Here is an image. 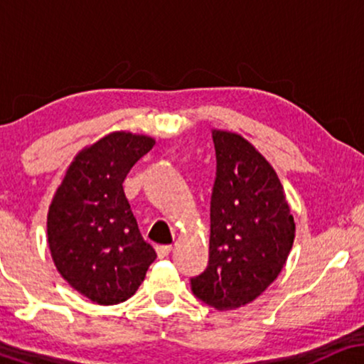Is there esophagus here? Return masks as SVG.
Masks as SVG:
<instances>
[{
  "label": "esophagus",
  "mask_w": 364,
  "mask_h": 364,
  "mask_svg": "<svg viewBox=\"0 0 364 364\" xmlns=\"http://www.w3.org/2000/svg\"><path fill=\"white\" fill-rule=\"evenodd\" d=\"M156 250H157V255L161 257V258H164V257H167L168 253H171L172 245H157Z\"/></svg>",
  "instance_id": "obj_1"
}]
</instances>
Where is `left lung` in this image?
I'll list each match as a JSON object with an SVG mask.
<instances>
[{"instance_id": "8db88e82", "label": "left lung", "mask_w": 364, "mask_h": 364, "mask_svg": "<svg viewBox=\"0 0 364 364\" xmlns=\"http://www.w3.org/2000/svg\"><path fill=\"white\" fill-rule=\"evenodd\" d=\"M217 171L210 197L208 265L192 293L217 310L255 300L285 265L295 222L273 167L232 132L213 131Z\"/></svg>"}]
</instances>
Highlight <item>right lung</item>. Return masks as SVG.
Returning <instances> with one entry per match:
<instances>
[{
    "mask_svg": "<svg viewBox=\"0 0 364 364\" xmlns=\"http://www.w3.org/2000/svg\"><path fill=\"white\" fill-rule=\"evenodd\" d=\"M154 139L109 134L77 154L48 213V243L58 272L99 305L131 298L157 258L144 240L122 183Z\"/></svg>",
    "mask_w": 364,
    "mask_h": 364,
    "instance_id": "add662e5",
    "label": "right lung"
}]
</instances>
